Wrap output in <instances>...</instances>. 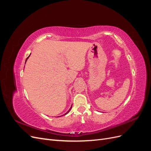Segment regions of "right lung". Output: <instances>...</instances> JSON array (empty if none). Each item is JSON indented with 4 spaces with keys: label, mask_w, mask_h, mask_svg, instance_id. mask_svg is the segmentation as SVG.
<instances>
[{
    "label": "right lung",
    "mask_w": 151,
    "mask_h": 151,
    "mask_svg": "<svg viewBox=\"0 0 151 151\" xmlns=\"http://www.w3.org/2000/svg\"><path fill=\"white\" fill-rule=\"evenodd\" d=\"M29 56H30V55H29ZM29 57H28V58H26V60H28V58H29ZM26 62H25V63H26ZM72 106H71L70 108L69 109H68V111H67V112L66 113H65V114H64V115H66V114H67V113H68V112H69V111H70V109H71V108H72ZM62 116H63V115H62Z\"/></svg>",
    "instance_id": "obj_1"
}]
</instances>
